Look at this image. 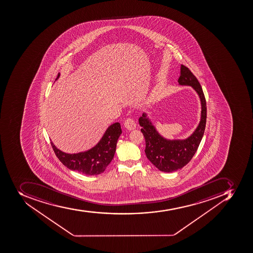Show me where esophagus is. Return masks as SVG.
I'll use <instances>...</instances> for the list:
<instances>
[{
  "label": "esophagus",
  "instance_id": "34e87169",
  "mask_svg": "<svg viewBox=\"0 0 253 253\" xmlns=\"http://www.w3.org/2000/svg\"><path fill=\"white\" fill-rule=\"evenodd\" d=\"M124 126L129 130H133V129H135L137 124H136L135 121L133 120V119H127L126 120L125 123H124Z\"/></svg>",
  "mask_w": 253,
  "mask_h": 253
}]
</instances>
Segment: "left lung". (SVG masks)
<instances>
[{
    "mask_svg": "<svg viewBox=\"0 0 253 253\" xmlns=\"http://www.w3.org/2000/svg\"><path fill=\"white\" fill-rule=\"evenodd\" d=\"M177 82L179 85L192 86L201 100V120L191 135L185 139H168L158 133L146 112H143L138 119L142 127L141 131L146 140V157L159 170L166 172L177 171L190 162L203 138L206 129L207 108L200 83L189 68L182 64Z\"/></svg>",
    "mask_w": 253,
    "mask_h": 253,
    "instance_id": "1",
    "label": "left lung"
}]
</instances>
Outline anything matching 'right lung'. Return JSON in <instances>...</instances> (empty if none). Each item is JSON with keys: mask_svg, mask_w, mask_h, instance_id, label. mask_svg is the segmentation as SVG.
Wrapping results in <instances>:
<instances>
[{"mask_svg": "<svg viewBox=\"0 0 253 253\" xmlns=\"http://www.w3.org/2000/svg\"><path fill=\"white\" fill-rule=\"evenodd\" d=\"M60 76V73H59L56 81ZM121 134L120 124H111L95 146L90 150L76 154L63 152L53 142H51V143L56 157L67 168L83 174L98 175L104 172L113 159L117 141Z\"/></svg>", "mask_w": 253, "mask_h": 253, "instance_id": "add662e5", "label": "right lung"}]
</instances>
